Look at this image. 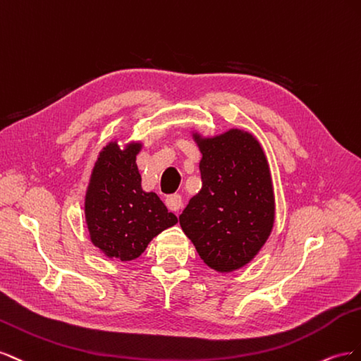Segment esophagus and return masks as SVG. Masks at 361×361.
<instances>
[{
  "label": "esophagus",
  "instance_id": "34e87169",
  "mask_svg": "<svg viewBox=\"0 0 361 361\" xmlns=\"http://www.w3.org/2000/svg\"><path fill=\"white\" fill-rule=\"evenodd\" d=\"M164 204H166V207L171 212H178L183 207V198L180 197L178 193H173V195H169V197H166V200H164Z\"/></svg>",
  "mask_w": 361,
  "mask_h": 361
}]
</instances>
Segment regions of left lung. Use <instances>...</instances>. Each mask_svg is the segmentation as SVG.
Masks as SVG:
<instances>
[{
	"instance_id": "left-lung-1",
	"label": "left lung",
	"mask_w": 361,
	"mask_h": 361,
	"mask_svg": "<svg viewBox=\"0 0 361 361\" xmlns=\"http://www.w3.org/2000/svg\"><path fill=\"white\" fill-rule=\"evenodd\" d=\"M202 159V188L180 214V225L204 263L231 272L259 254L272 231L275 200L269 164L251 133H193Z\"/></svg>"
}]
</instances>
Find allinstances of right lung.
<instances>
[{
	"label": "right lung",
	"mask_w": 361,
	"mask_h": 361,
	"mask_svg": "<svg viewBox=\"0 0 361 361\" xmlns=\"http://www.w3.org/2000/svg\"><path fill=\"white\" fill-rule=\"evenodd\" d=\"M140 142H110L92 169L85 198L90 240L109 259L135 260L163 230L178 222L154 192L142 190Z\"/></svg>",
	"instance_id": "right-lung-1"
}]
</instances>
